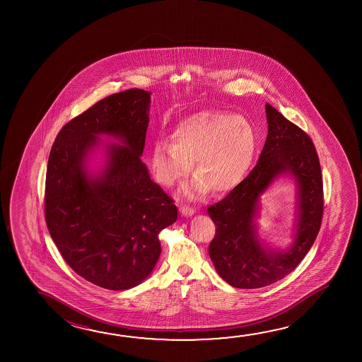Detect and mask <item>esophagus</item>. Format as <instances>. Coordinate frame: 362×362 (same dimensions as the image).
Masks as SVG:
<instances>
[{"label":"esophagus","mask_w":362,"mask_h":362,"mask_svg":"<svg viewBox=\"0 0 362 362\" xmlns=\"http://www.w3.org/2000/svg\"><path fill=\"white\" fill-rule=\"evenodd\" d=\"M179 211H180L182 216H185V217H190V216L194 214V209L192 207H188V206H180Z\"/></svg>","instance_id":"obj_1"}]
</instances>
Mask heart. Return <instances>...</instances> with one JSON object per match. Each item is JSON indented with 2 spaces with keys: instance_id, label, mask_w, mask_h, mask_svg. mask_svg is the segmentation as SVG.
<instances>
[{
  "instance_id": "obj_1",
  "label": "heart",
  "mask_w": 362,
  "mask_h": 362,
  "mask_svg": "<svg viewBox=\"0 0 362 362\" xmlns=\"http://www.w3.org/2000/svg\"><path fill=\"white\" fill-rule=\"evenodd\" d=\"M172 144L159 140L151 150V168L159 183L173 187L188 177L194 163L196 178L182 196L197 201L235 189L247 177L257 148V134L249 119L223 111H201L182 119Z\"/></svg>"
}]
</instances>
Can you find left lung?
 I'll return each instance as SVG.
<instances>
[{"label":"left lung","instance_id":"1","mask_svg":"<svg viewBox=\"0 0 362 362\" xmlns=\"http://www.w3.org/2000/svg\"><path fill=\"white\" fill-rule=\"evenodd\" d=\"M267 137L249 175L228 196L208 208L216 225L209 257L219 276L240 289L274 284L296 269L308 254L323 216L320 159L310 137L272 105H265ZM280 176L296 184L293 243L286 250L269 247L258 235L255 218L260 196Z\"/></svg>","mask_w":362,"mask_h":362}]
</instances>
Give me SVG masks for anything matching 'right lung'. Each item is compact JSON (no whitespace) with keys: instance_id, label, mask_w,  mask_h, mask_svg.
<instances>
[{"instance_id":"obj_1","label":"right lung","mask_w":362,"mask_h":362,"mask_svg":"<svg viewBox=\"0 0 362 362\" xmlns=\"http://www.w3.org/2000/svg\"><path fill=\"white\" fill-rule=\"evenodd\" d=\"M150 92L108 95L59 131L49 155L45 219L66 264L110 291L143 283L160 256L159 233L178 209L141 161ZM102 136L112 138L105 144ZM102 148L100 171L88 161Z\"/></svg>"}]
</instances>
